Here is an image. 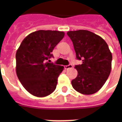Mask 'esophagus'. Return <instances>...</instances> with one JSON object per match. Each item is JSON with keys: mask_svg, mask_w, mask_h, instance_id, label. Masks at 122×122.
I'll list each match as a JSON object with an SVG mask.
<instances>
[{"mask_svg": "<svg viewBox=\"0 0 122 122\" xmlns=\"http://www.w3.org/2000/svg\"><path fill=\"white\" fill-rule=\"evenodd\" d=\"M65 68L66 69V70H68V69H70V68H71L73 67L72 65H71V64H70V65H66V66H65Z\"/></svg>", "mask_w": 122, "mask_h": 122, "instance_id": "1", "label": "esophagus"}]
</instances>
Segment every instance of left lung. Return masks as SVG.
<instances>
[{
    "label": "left lung",
    "mask_w": 122,
    "mask_h": 122,
    "mask_svg": "<svg viewBox=\"0 0 122 122\" xmlns=\"http://www.w3.org/2000/svg\"><path fill=\"white\" fill-rule=\"evenodd\" d=\"M67 35L73 42L76 59L83 61L75 66L78 75L71 85L82 94H94L105 83L112 70V54L108 44L88 30L70 31Z\"/></svg>",
    "instance_id": "obj_1"
}]
</instances>
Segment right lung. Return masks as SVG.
I'll list each match as a JSON object with an SVG mask.
<instances>
[{"label": "right lung", "mask_w": 122, "mask_h": 122, "mask_svg": "<svg viewBox=\"0 0 122 122\" xmlns=\"http://www.w3.org/2000/svg\"><path fill=\"white\" fill-rule=\"evenodd\" d=\"M64 36L63 31L39 30L26 36L20 44L16 54V74L31 94L42 97L55 91L64 67L47 60L53 57L52 52Z\"/></svg>", "instance_id": "obj_1"}]
</instances>
